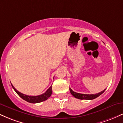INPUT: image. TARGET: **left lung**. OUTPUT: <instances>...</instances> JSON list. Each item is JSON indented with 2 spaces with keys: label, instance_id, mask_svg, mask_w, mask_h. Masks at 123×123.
<instances>
[{
  "label": "left lung",
  "instance_id": "left-lung-1",
  "mask_svg": "<svg viewBox=\"0 0 123 123\" xmlns=\"http://www.w3.org/2000/svg\"><path fill=\"white\" fill-rule=\"evenodd\" d=\"M106 89L104 90H103L101 92L97 93V94H80V93H77L73 91L71 88H69L70 92L71 93V94L73 97H75L76 98L79 99H86V100H91L94 99L97 97H98L99 96L101 95L102 93L104 92V91H105Z\"/></svg>",
  "mask_w": 123,
  "mask_h": 123
}]
</instances>
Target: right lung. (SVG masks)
<instances>
[{
  "label": "right lung",
  "instance_id": "add662e5",
  "mask_svg": "<svg viewBox=\"0 0 123 123\" xmlns=\"http://www.w3.org/2000/svg\"><path fill=\"white\" fill-rule=\"evenodd\" d=\"M12 88L14 90V91L16 92L17 94L21 98H22L24 100L27 101L28 102L32 103V104H36V103H39V102L46 101V100H47V99L49 98L51 95L52 91H52V86H51L50 88L48 89L47 91H46V92L44 93V94H42V95H37V96H29L27 95H25V94L19 92V91H17V90L14 88V87L12 85Z\"/></svg>",
  "mask_w": 123,
  "mask_h": 123
}]
</instances>
